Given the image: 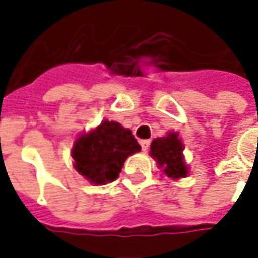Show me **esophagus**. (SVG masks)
I'll return each instance as SVG.
<instances>
[{
	"mask_svg": "<svg viewBox=\"0 0 258 258\" xmlns=\"http://www.w3.org/2000/svg\"><path fill=\"white\" fill-rule=\"evenodd\" d=\"M141 146H142V151L148 152V149H149V146H151V141H149V140L141 141Z\"/></svg>",
	"mask_w": 258,
	"mask_h": 258,
	"instance_id": "34e87169",
	"label": "esophagus"
}]
</instances>
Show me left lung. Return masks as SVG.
<instances>
[{"mask_svg": "<svg viewBox=\"0 0 258 258\" xmlns=\"http://www.w3.org/2000/svg\"><path fill=\"white\" fill-rule=\"evenodd\" d=\"M184 145L177 133H168L163 138H156L151 144V156L156 160L157 167L168 178L179 179L188 175L185 164Z\"/></svg>", "mask_w": 258, "mask_h": 258, "instance_id": "1", "label": "left lung"}]
</instances>
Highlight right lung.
I'll return each mask as SVG.
<instances>
[{
    "label": "right lung",
    "mask_w": 258,
    "mask_h": 258,
    "mask_svg": "<svg viewBox=\"0 0 258 258\" xmlns=\"http://www.w3.org/2000/svg\"><path fill=\"white\" fill-rule=\"evenodd\" d=\"M141 151L128 128L117 121L103 120L95 130L80 135L72 157L74 168L91 184L105 185L118 177L125 159Z\"/></svg>",
    "instance_id": "add662e5"
}]
</instances>
